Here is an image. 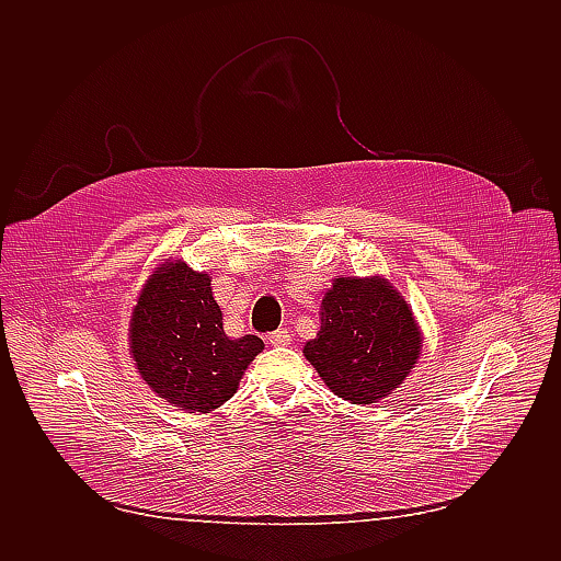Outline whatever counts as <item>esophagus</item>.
I'll list each match as a JSON object with an SVG mask.
<instances>
[{
	"label": "esophagus",
	"instance_id": "1",
	"mask_svg": "<svg viewBox=\"0 0 561 561\" xmlns=\"http://www.w3.org/2000/svg\"><path fill=\"white\" fill-rule=\"evenodd\" d=\"M290 342H293V334L287 332V330H276V332L268 334V344L271 346H287Z\"/></svg>",
	"mask_w": 561,
	"mask_h": 561
}]
</instances>
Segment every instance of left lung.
<instances>
[{
  "instance_id": "8db88e82",
  "label": "left lung",
  "mask_w": 561,
  "mask_h": 561,
  "mask_svg": "<svg viewBox=\"0 0 561 561\" xmlns=\"http://www.w3.org/2000/svg\"><path fill=\"white\" fill-rule=\"evenodd\" d=\"M421 332L410 307L383 278H336L322 299L320 332L304 346L334 396L377 402L410 375Z\"/></svg>"
}]
</instances>
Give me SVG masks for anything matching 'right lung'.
I'll return each instance as SVG.
<instances>
[{
  "label": "right lung",
  "mask_w": 561,
  "mask_h": 561,
  "mask_svg": "<svg viewBox=\"0 0 561 561\" xmlns=\"http://www.w3.org/2000/svg\"><path fill=\"white\" fill-rule=\"evenodd\" d=\"M262 348L264 342L254 334H225L210 276L184 262H165L133 311L130 351L142 379L190 414H206L227 402Z\"/></svg>",
  "instance_id": "obj_1"
}]
</instances>
